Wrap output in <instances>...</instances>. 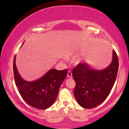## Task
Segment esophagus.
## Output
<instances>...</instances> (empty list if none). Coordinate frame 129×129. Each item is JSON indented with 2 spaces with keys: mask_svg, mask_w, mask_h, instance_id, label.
I'll return each mask as SVG.
<instances>
[{
  "mask_svg": "<svg viewBox=\"0 0 129 129\" xmlns=\"http://www.w3.org/2000/svg\"><path fill=\"white\" fill-rule=\"evenodd\" d=\"M68 77H70V78H72V73L71 71H70V70H69L68 72Z\"/></svg>",
  "mask_w": 129,
  "mask_h": 129,
  "instance_id": "esophagus-1",
  "label": "esophagus"
}]
</instances>
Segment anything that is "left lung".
<instances>
[{"mask_svg": "<svg viewBox=\"0 0 129 129\" xmlns=\"http://www.w3.org/2000/svg\"><path fill=\"white\" fill-rule=\"evenodd\" d=\"M119 59L114 50L110 64L102 70L91 69L87 64L79 63L72 72L76 82L74 94L81 106L91 109L99 105L110 94L117 77Z\"/></svg>", "mask_w": 129, "mask_h": 129, "instance_id": "left-lung-1", "label": "left lung"}]
</instances>
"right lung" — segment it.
<instances>
[{
    "label": "right lung",
    "mask_w": 129,
    "mask_h": 129,
    "mask_svg": "<svg viewBox=\"0 0 129 129\" xmlns=\"http://www.w3.org/2000/svg\"><path fill=\"white\" fill-rule=\"evenodd\" d=\"M13 60V73L19 93L28 105L39 109H46L57 98L59 88L66 78L68 70L50 69L41 78L33 82L24 80L17 72Z\"/></svg>",
    "instance_id": "obj_1"
}]
</instances>
